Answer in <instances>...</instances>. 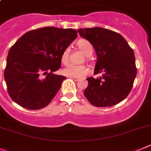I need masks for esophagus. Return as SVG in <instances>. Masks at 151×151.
Segmentation results:
<instances>
[{
  "label": "esophagus",
  "mask_w": 151,
  "mask_h": 151,
  "mask_svg": "<svg viewBox=\"0 0 151 151\" xmlns=\"http://www.w3.org/2000/svg\"><path fill=\"white\" fill-rule=\"evenodd\" d=\"M70 77L71 78V79H73L74 81H80V78H77V77Z\"/></svg>",
  "instance_id": "34e87169"
}]
</instances>
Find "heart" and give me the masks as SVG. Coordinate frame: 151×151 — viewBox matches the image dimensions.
Listing matches in <instances>:
<instances>
[{"mask_svg":"<svg viewBox=\"0 0 151 151\" xmlns=\"http://www.w3.org/2000/svg\"><path fill=\"white\" fill-rule=\"evenodd\" d=\"M77 45L80 50L83 52L86 56H90L93 52V45L86 39H80L77 42ZM69 55H70V49L68 48H65L63 51L61 56V62L64 65H67L69 62ZM64 74L69 77H82L88 74V68L83 65H68L64 69Z\"/></svg>","mask_w":151,"mask_h":151,"instance_id":"heart-1","label":"heart"}]
</instances>
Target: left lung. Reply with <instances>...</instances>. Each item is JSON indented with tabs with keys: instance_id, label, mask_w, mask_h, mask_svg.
I'll return each instance as SVG.
<instances>
[{
	"instance_id": "1",
	"label": "left lung",
	"mask_w": 151,
	"mask_h": 151,
	"mask_svg": "<svg viewBox=\"0 0 151 151\" xmlns=\"http://www.w3.org/2000/svg\"><path fill=\"white\" fill-rule=\"evenodd\" d=\"M81 36L93 46L97 61L94 74L88 77V86L83 94L93 106H115L128 96L137 74L134 51L118 32L100 27L79 29Z\"/></svg>"
}]
</instances>
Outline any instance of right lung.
<instances>
[{
  "label": "right lung",
  "instance_id": "add662e5",
  "mask_svg": "<svg viewBox=\"0 0 151 151\" xmlns=\"http://www.w3.org/2000/svg\"><path fill=\"white\" fill-rule=\"evenodd\" d=\"M77 34L72 29L42 27L26 32L12 45L6 58L4 80L15 103L32 110L50 103L66 79L53 72L61 68V54Z\"/></svg>",
  "mask_w": 151,
  "mask_h": 151
}]
</instances>
